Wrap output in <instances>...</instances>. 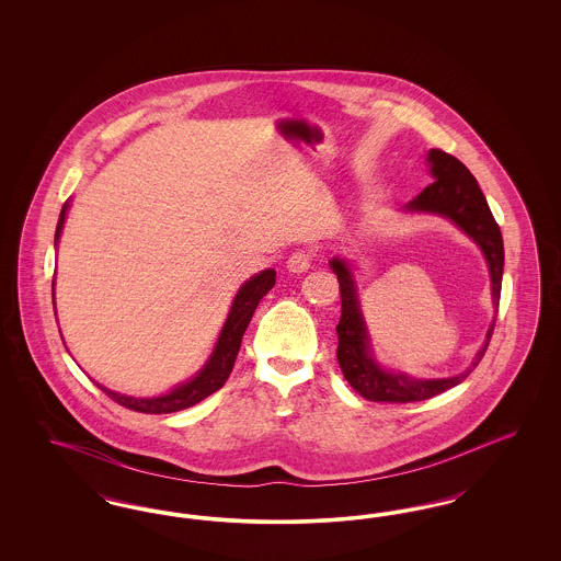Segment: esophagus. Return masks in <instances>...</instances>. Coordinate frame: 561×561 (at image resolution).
Instances as JSON below:
<instances>
[{"instance_id":"34e87169","label":"esophagus","mask_w":561,"mask_h":561,"mask_svg":"<svg viewBox=\"0 0 561 561\" xmlns=\"http://www.w3.org/2000/svg\"><path fill=\"white\" fill-rule=\"evenodd\" d=\"M311 261H313L311 252L298 250V252H294L293 256L288 259L286 267H288V271H290V273H305L307 268L311 267Z\"/></svg>"}]
</instances>
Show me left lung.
<instances>
[{
	"instance_id": "obj_1",
	"label": "left lung",
	"mask_w": 561,
	"mask_h": 561,
	"mask_svg": "<svg viewBox=\"0 0 561 561\" xmlns=\"http://www.w3.org/2000/svg\"><path fill=\"white\" fill-rule=\"evenodd\" d=\"M427 168L433 183L423 188L412 202H408L401 213L435 214V216L448 218L465 236L476 241L490 271L492 305L494 309H499L503 268H505V248H503L501 229L490 213V206L481 193L476 176L467 170L462 161L456 160L439 149L428 151ZM330 268L339 277L341 302H343L341 321L336 325V332H339L336 357L348 385L362 398L385 401V403L428 400L462 382L480 364L490 343L494 321L485 332L483 347L476 353L471 366L465 373L448 376V378H414L410 374L385 368L374 355L370 332L362 313V302H359L353 268L348 265L347 259H341V256H334L330 261Z\"/></svg>"
}]
</instances>
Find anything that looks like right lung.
I'll list each match as a JSON object with an SVG mask.
<instances>
[{
	"instance_id": "right-lung-1",
	"label": "right lung",
	"mask_w": 561,
	"mask_h": 561,
	"mask_svg": "<svg viewBox=\"0 0 561 561\" xmlns=\"http://www.w3.org/2000/svg\"><path fill=\"white\" fill-rule=\"evenodd\" d=\"M69 213V202H65L60 216H58V225H56V236H54V245H58L65 220ZM275 286V271L265 268L256 275H252L248 282H243L240 290L236 294L229 316L220 328V334L216 339L213 353L208 357V362L202 366V370L191 376L185 382L176 385L174 389H170L168 393L158 396V398H133V396H122L117 391H111L107 387L99 385L111 400L136 410V412H145V414H170V412H179L195 405L197 401L206 400L208 396H213L214 391H218L229 374L233 370L236 357L240 353L241 336L248 328V323L252 320L261 298ZM56 313V311H54Z\"/></svg>"
}]
</instances>
